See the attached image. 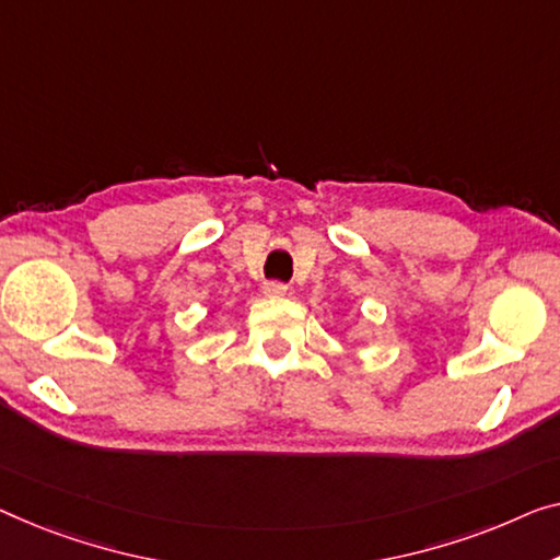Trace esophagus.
Wrapping results in <instances>:
<instances>
[{
    "mask_svg": "<svg viewBox=\"0 0 560 560\" xmlns=\"http://www.w3.org/2000/svg\"><path fill=\"white\" fill-rule=\"evenodd\" d=\"M287 283L281 281H266L264 283V294L271 296V299H279V296H287Z\"/></svg>",
    "mask_w": 560,
    "mask_h": 560,
    "instance_id": "34e87169",
    "label": "esophagus"
}]
</instances>
